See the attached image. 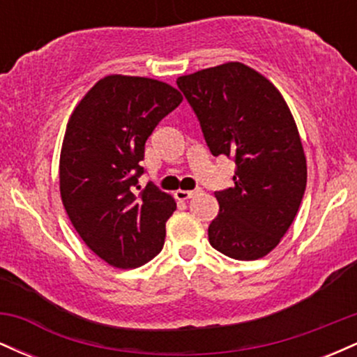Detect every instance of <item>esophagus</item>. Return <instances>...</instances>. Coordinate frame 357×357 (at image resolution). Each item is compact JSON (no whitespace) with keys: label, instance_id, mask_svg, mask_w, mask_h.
Instances as JSON below:
<instances>
[{"label":"esophagus","instance_id":"obj_1","mask_svg":"<svg viewBox=\"0 0 357 357\" xmlns=\"http://www.w3.org/2000/svg\"><path fill=\"white\" fill-rule=\"evenodd\" d=\"M196 192H198V191H184V190H178V191L174 192V196H176V199H183V202H186V199L192 198V196H195Z\"/></svg>","mask_w":357,"mask_h":357}]
</instances>
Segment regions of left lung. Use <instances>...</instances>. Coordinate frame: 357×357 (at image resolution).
I'll return each mask as SVG.
<instances>
[{
	"label": "left lung",
	"instance_id": "left-lung-1",
	"mask_svg": "<svg viewBox=\"0 0 357 357\" xmlns=\"http://www.w3.org/2000/svg\"><path fill=\"white\" fill-rule=\"evenodd\" d=\"M213 155L235 161V186L215 191L220 213L211 247L235 260H257L277 247L305 192L307 165L292 114L264 75L238 63L179 77Z\"/></svg>",
	"mask_w": 357,
	"mask_h": 357
}]
</instances>
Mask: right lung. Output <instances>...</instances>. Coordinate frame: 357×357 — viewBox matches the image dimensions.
Wrapping results in <instances>:
<instances>
[{
    "mask_svg": "<svg viewBox=\"0 0 357 357\" xmlns=\"http://www.w3.org/2000/svg\"><path fill=\"white\" fill-rule=\"evenodd\" d=\"M183 96L165 82L109 75L73 110L60 154V195L85 245L117 268H136L162 250L174 199L144 190L147 137Z\"/></svg>",
    "mask_w": 357,
    "mask_h": 357,
    "instance_id": "add662e5",
    "label": "right lung"
}]
</instances>
